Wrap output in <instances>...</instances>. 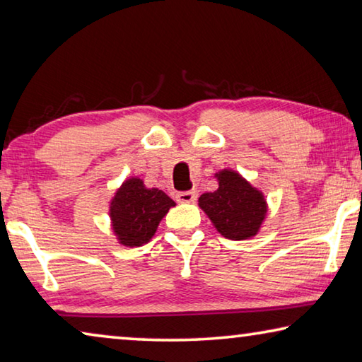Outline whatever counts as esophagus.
I'll return each instance as SVG.
<instances>
[{
	"mask_svg": "<svg viewBox=\"0 0 362 362\" xmlns=\"http://www.w3.org/2000/svg\"><path fill=\"white\" fill-rule=\"evenodd\" d=\"M196 198H198V192L196 189H188V192H180L177 193V201L179 203H194Z\"/></svg>",
	"mask_w": 362,
	"mask_h": 362,
	"instance_id": "esophagus-1",
	"label": "esophagus"
}]
</instances>
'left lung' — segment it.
Wrapping results in <instances>:
<instances>
[{
  "mask_svg": "<svg viewBox=\"0 0 362 362\" xmlns=\"http://www.w3.org/2000/svg\"><path fill=\"white\" fill-rule=\"evenodd\" d=\"M216 175L218 188L201 194L199 207L222 236L235 241L252 238L267 214L263 194L235 170L223 169Z\"/></svg>",
  "mask_w": 362,
  "mask_h": 362,
  "instance_id": "8db88e82",
  "label": "left lung"
}]
</instances>
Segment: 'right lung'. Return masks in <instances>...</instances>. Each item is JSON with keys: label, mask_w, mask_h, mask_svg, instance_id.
<instances>
[{"label": "right lung", "mask_w": 362, "mask_h": 362, "mask_svg": "<svg viewBox=\"0 0 362 362\" xmlns=\"http://www.w3.org/2000/svg\"><path fill=\"white\" fill-rule=\"evenodd\" d=\"M173 206L174 201L161 189L145 188L140 179L126 180L110 206V217L119 243L129 247L148 243Z\"/></svg>", "instance_id": "add662e5"}]
</instances>
